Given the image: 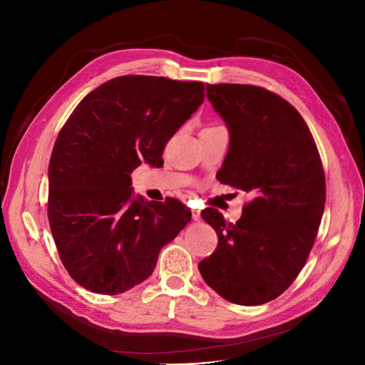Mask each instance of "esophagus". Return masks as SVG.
I'll list each match as a JSON object with an SVG mask.
<instances>
[{"label": "esophagus", "mask_w": 365, "mask_h": 365, "mask_svg": "<svg viewBox=\"0 0 365 365\" xmlns=\"http://www.w3.org/2000/svg\"><path fill=\"white\" fill-rule=\"evenodd\" d=\"M192 217H193V220H201L200 210H192Z\"/></svg>", "instance_id": "1"}]
</instances>
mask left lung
I'll use <instances>...</instances> for the list:
<instances>
[{
  "label": "left lung",
  "instance_id": "8db88e82",
  "mask_svg": "<svg viewBox=\"0 0 365 365\" xmlns=\"http://www.w3.org/2000/svg\"><path fill=\"white\" fill-rule=\"evenodd\" d=\"M207 97L230 132L219 181L252 200L236 224L216 208L204 210L219 242L197 268L225 300L263 304L289 288L314 247L326 202L322 158L306 121L280 96L254 85L208 83Z\"/></svg>",
  "mask_w": 365,
  "mask_h": 365
}]
</instances>
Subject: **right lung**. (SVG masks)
<instances>
[{"instance_id": "obj_1", "label": "right lung", "mask_w": 365, "mask_h": 365, "mask_svg": "<svg viewBox=\"0 0 365 365\" xmlns=\"http://www.w3.org/2000/svg\"><path fill=\"white\" fill-rule=\"evenodd\" d=\"M202 82L120 76L76 106L48 165V222L65 269L85 289L117 295L145 282L161 248L190 222L182 202L132 196L130 173L163 150L204 102Z\"/></svg>"}]
</instances>
